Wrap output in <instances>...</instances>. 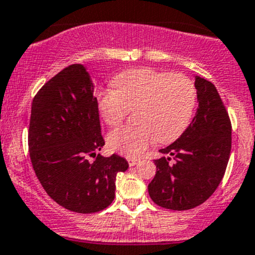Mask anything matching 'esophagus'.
Here are the masks:
<instances>
[{"label":"esophagus","instance_id":"obj_1","mask_svg":"<svg viewBox=\"0 0 255 255\" xmlns=\"http://www.w3.org/2000/svg\"><path fill=\"white\" fill-rule=\"evenodd\" d=\"M128 166L133 167V166H136V164H137L138 162H140V159H137V158H128Z\"/></svg>","mask_w":255,"mask_h":255}]
</instances>
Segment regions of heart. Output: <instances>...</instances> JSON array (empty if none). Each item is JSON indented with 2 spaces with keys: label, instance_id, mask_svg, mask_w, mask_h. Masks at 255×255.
<instances>
[{
  "label": "heart",
  "instance_id": "obj_1",
  "mask_svg": "<svg viewBox=\"0 0 255 255\" xmlns=\"http://www.w3.org/2000/svg\"><path fill=\"white\" fill-rule=\"evenodd\" d=\"M114 89L98 94V109L109 127H117L128 110L135 109L133 120L112 131L108 146L128 157L140 154L154 141L169 143L188 128L196 103V89L182 73L153 69H135L119 73L112 82Z\"/></svg>",
  "mask_w": 255,
  "mask_h": 255
}]
</instances>
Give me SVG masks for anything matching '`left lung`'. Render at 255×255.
Wrapping results in <instances>:
<instances>
[{
  "label": "left lung",
  "instance_id": "8db88e82",
  "mask_svg": "<svg viewBox=\"0 0 255 255\" xmlns=\"http://www.w3.org/2000/svg\"><path fill=\"white\" fill-rule=\"evenodd\" d=\"M194 86L199 103L195 117L179 138L159 149L164 156L154 159L157 172L148 184L154 204L178 211L201 205L214 194L232 143L230 117L216 87L199 76Z\"/></svg>",
  "mask_w": 255,
  "mask_h": 255
}]
</instances>
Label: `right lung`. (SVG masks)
<instances>
[{
    "mask_svg": "<svg viewBox=\"0 0 255 255\" xmlns=\"http://www.w3.org/2000/svg\"><path fill=\"white\" fill-rule=\"evenodd\" d=\"M93 93L87 69L75 64L48 81L31 103L28 145L34 172L52 200L78 214L108 207L117 174L128 168L118 154H97L104 138Z\"/></svg>",
    "mask_w": 255,
    "mask_h": 255,
    "instance_id": "right-lung-1",
    "label": "right lung"
}]
</instances>
